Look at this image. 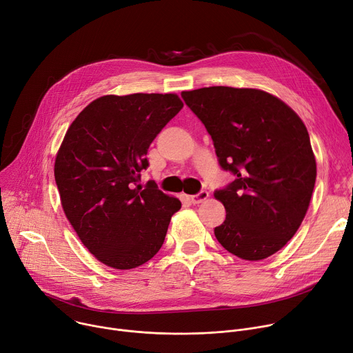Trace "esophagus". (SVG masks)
Instances as JSON below:
<instances>
[{
    "label": "esophagus",
    "mask_w": 353,
    "mask_h": 353,
    "mask_svg": "<svg viewBox=\"0 0 353 353\" xmlns=\"http://www.w3.org/2000/svg\"><path fill=\"white\" fill-rule=\"evenodd\" d=\"M208 191H205V190H203V191H200L199 194H196V196H190V201L193 203V204H200V203H204L207 199H208Z\"/></svg>",
    "instance_id": "34e87169"
}]
</instances>
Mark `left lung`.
I'll return each instance as SVG.
<instances>
[{
  "label": "left lung",
  "instance_id": "obj_1",
  "mask_svg": "<svg viewBox=\"0 0 353 353\" xmlns=\"http://www.w3.org/2000/svg\"><path fill=\"white\" fill-rule=\"evenodd\" d=\"M181 97L211 135L219 166L235 176L214 193L227 211L215 238L241 259L269 258L294 236L312 196L316 163L305 125L262 90L214 85Z\"/></svg>",
  "mask_w": 353,
  "mask_h": 353
}]
</instances>
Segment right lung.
I'll use <instances>...</instances> for the list:
<instances>
[{
    "instance_id": "right-lung-1",
    "label": "right lung",
    "mask_w": 353,
    "mask_h": 353,
    "mask_svg": "<svg viewBox=\"0 0 353 353\" xmlns=\"http://www.w3.org/2000/svg\"><path fill=\"white\" fill-rule=\"evenodd\" d=\"M183 103L176 94L104 95L73 121L54 162L63 211L104 265L128 270L159 252L181 203L138 181L148 149Z\"/></svg>"
}]
</instances>
